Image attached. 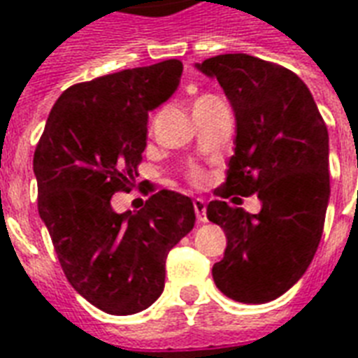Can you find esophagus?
I'll return each instance as SVG.
<instances>
[{"label": "esophagus", "instance_id": "esophagus-1", "mask_svg": "<svg viewBox=\"0 0 358 358\" xmlns=\"http://www.w3.org/2000/svg\"><path fill=\"white\" fill-rule=\"evenodd\" d=\"M194 210H196V218L197 222H201L205 224L207 222V207H205V201L203 199H194Z\"/></svg>", "mask_w": 358, "mask_h": 358}]
</instances>
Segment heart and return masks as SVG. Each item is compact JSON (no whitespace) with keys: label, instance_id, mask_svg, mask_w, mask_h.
Returning a JSON list of instances; mask_svg holds the SVG:
<instances>
[{"label":"heart","instance_id":"obj_1","mask_svg":"<svg viewBox=\"0 0 358 358\" xmlns=\"http://www.w3.org/2000/svg\"><path fill=\"white\" fill-rule=\"evenodd\" d=\"M194 181H201V173H194Z\"/></svg>","mask_w":358,"mask_h":358}]
</instances>
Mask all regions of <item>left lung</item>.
<instances>
[{"instance_id":"obj_1","label":"left lung","mask_w":358,"mask_h":358,"mask_svg":"<svg viewBox=\"0 0 358 358\" xmlns=\"http://www.w3.org/2000/svg\"><path fill=\"white\" fill-rule=\"evenodd\" d=\"M196 68L220 83L236 122L227 181L216 194L260 199L259 214L208 203L207 218L227 236L214 282L234 301H273L301 279L324 233L327 127L307 85L282 66L225 53Z\"/></svg>"}]
</instances>
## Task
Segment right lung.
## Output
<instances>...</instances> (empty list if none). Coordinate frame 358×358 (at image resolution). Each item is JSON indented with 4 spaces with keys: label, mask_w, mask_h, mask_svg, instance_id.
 Returning a JSON list of instances; mask_svg holds the SVG:
<instances>
[{
    "label": "right lung",
    "mask_w": 358,
    "mask_h": 358,
    "mask_svg": "<svg viewBox=\"0 0 358 358\" xmlns=\"http://www.w3.org/2000/svg\"><path fill=\"white\" fill-rule=\"evenodd\" d=\"M177 59L73 85L51 108L33 159L38 214L70 285L107 314L144 310L164 290L166 257L196 224L190 197L161 190L114 213L148 144V116L173 96Z\"/></svg>",
    "instance_id": "1"
}]
</instances>
